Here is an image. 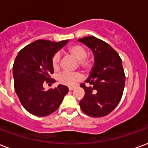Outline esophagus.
Masks as SVG:
<instances>
[{"label": "esophagus", "instance_id": "34e87169", "mask_svg": "<svg viewBox=\"0 0 148 148\" xmlns=\"http://www.w3.org/2000/svg\"><path fill=\"white\" fill-rule=\"evenodd\" d=\"M69 90H74V88H75V87H74V86H70V87H69Z\"/></svg>", "mask_w": 148, "mask_h": 148}]
</instances>
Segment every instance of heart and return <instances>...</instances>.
<instances>
[{"instance_id": "heart-1", "label": "heart", "mask_w": 148, "mask_h": 148, "mask_svg": "<svg viewBox=\"0 0 148 148\" xmlns=\"http://www.w3.org/2000/svg\"><path fill=\"white\" fill-rule=\"evenodd\" d=\"M67 51L72 55L76 60H78V63L81 67L85 70H88L91 66L90 60L86 58V50L79 45H72L67 49ZM60 54L59 52L55 53L52 59V65L55 71H57L60 68ZM83 75L79 72L76 73H69V72H62L58 76V81L62 85H74L77 82L82 79Z\"/></svg>"}]
</instances>
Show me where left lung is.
<instances>
[{"label":"left lung","mask_w":148,"mask_h":148,"mask_svg":"<svg viewBox=\"0 0 148 148\" xmlns=\"http://www.w3.org/2000/svg\"><path fill=\"white\" fill-rule=\"evenodd\" d=\"M78 41L92 50L95 59L90 75L85 81L90 85H81L85 94L80 108L90 117L108 115L119 104L123 94L125 76L121 58L110 45L93 36Z\"/></svg>","instance_id":"1"}]
</instances>
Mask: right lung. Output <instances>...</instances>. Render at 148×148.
Returning <instances> with one entry per match:
<instances>
[{
	"label": "right lung",
	"instance_id": "1",
	"mask_svg": "<svg viewBox=\"0 0 148 148\" xmlns=\"http://www.w3.org/2000/svg\"><path fill=\"white\" fill-rule=\"evenodd\" d=\"M67 42L68 40H35L17 55L13 64L14 87L21 104L29 113L38 117L51 114L69 92L63 85L47 91L43 88L44 82H55L50 77L54 71L52 56Z\"/></svg>",
	"mask_w": 148,
	"mask_h": 148
}]
</instances>
